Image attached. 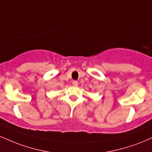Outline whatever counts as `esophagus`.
Listing matches in <instances>:
<instances>
[{
  "instance_id": "34e87169",
  "label": "esophagus",
  "mask_w": 152,
  "mask_h": 152,
  "mask_svg": "<svg viewBox=\"0 0 152 152\" xmlns=\"http://www.w3.org/2000/svg\"><path fill=\"white\" fill-rule=\"evenodd\" d=\"M72 85H73V86H75V87H77V86L79 85V83H78L77 81L74 80V81H72Z\"/></svg>"
}]
</instances>
